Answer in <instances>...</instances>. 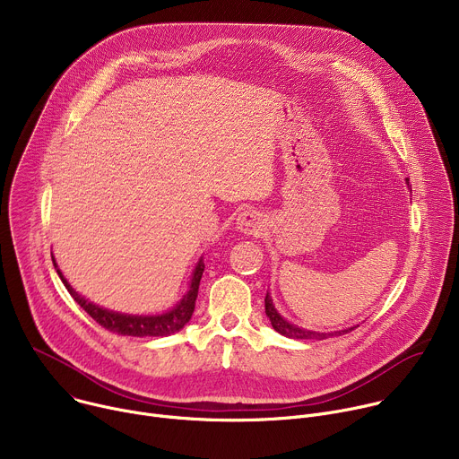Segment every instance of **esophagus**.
Returning a JSON list of instances; mask_svg holds the SVG:
<instances>
[{
	"label": "esophagus",
	"mask_w": 459,
	"mask_h": 459,
	"mask_svg": "<svg viewBox=\"0 0 459 459\" xmlns=\"http://www.w3.org/2000/svg\"><path fill=\"white\" fill-rule=\"evenodd\" d=\"M236 227L243 234L259 236L261 232H264V216H261L257 211H250V209L243 211L236 220Z\"/></svg>",
	"instance_id": "esophagus-1"
}]
</instances>
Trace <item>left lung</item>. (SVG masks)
<instances>
[{"label": "left lung", "mask_w": 459, "mask_h": 459, "mask_svg": "<svg viewBox=\"0 0 459 459\" xmlns=\"http://www.w3.org/2000/svg\"><path fill=\"white\" fill-rule=\"evenodd\" d=\"M265 314L269 316V319H271V323H273L276 333H280V334H283V336H287V338H292V340H325V338H331V336L347 334V333H351V331L356 329V326H352V329H345V331H338V333H314V331L299 329V326H296V325L285 321V319L278 314V310H276L274 305H273V299H271L269 292H267V296H265Z\"/></svg>", "instance_id": "8db88e82"}]
</instances>
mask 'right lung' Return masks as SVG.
Masks as SVG:
<instances>
[{
	"label": "right lung",
	"mask_w": 459,
	"mask_h": 459,
	"mask_svg": "<svg viewBox=\"0 0 459 459\" xmlns=\"http://www.w3.org/2000/svg\"><path fill=\"white\" fill-rule=\"evenodd\" d=\"M54 261V257H52ZM54 267L56 261H54ZM63 285L67 287V290L71 292V296L74 298V301L96 321L100 323L103 329L114 333V334H121V336H138V338H145V336H169L174 334L178 331H181L183 326L188 323L194 307H195V298H198V289H200V280L204 276L205 271V264L204 259L198 261L195 265V271L192 274V281H190V289L188 292L183 296V299L169 312L161 314V316H126V314H119V312H112L107 308H101L94 303H91L89 299H85L83 296H80L71 285L69 281L63 278V274L59 273V269H56Z\"/></svg>",
	"instance_id": "right-lung-1"
}]
</instances>
